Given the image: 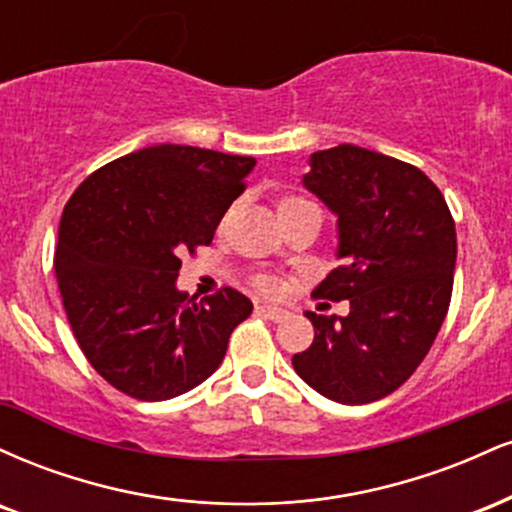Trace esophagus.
Wrapping results in <instances>:
<instances>
[{
    "label": "esophagus",
    "mask_w": 512,
    "mask_h": 512,
    "mask_svg": "<svg viewBox=\"0 0 512 512\" xmlns=\"http://www.w3.org/2000/svg\"><path fill=\"white\" fill-rule=\"evenodd\" d=\"M257 313L264 315L267 320H272V322H284L286 317H289V310L276 308V305H257Z\"/></svg>",
    "instance_id": "34e87169"
}]
</instances>
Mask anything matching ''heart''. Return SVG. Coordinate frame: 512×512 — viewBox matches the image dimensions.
<instances>
[{
    "instance_id": "b5f03b06",
    "label": "heart",
    "mask_w": 512,
    "mask_h": 512,
    "mask_svg": "<svg viewBox=\"0 0 512 512\" xmlns=\"http://www.w3.org/2000/svg\"><path fill=\"white\" fill-rule=\"evenodd\" d=\"M303 209H320V207H317L315 202H310L308 197H301V195H284V197H279V202H276L279 219L281 216H289V214H293V211H303ZM255 286L264 293L276 291V281L269 274H257Z\"/></svg>"
}]
</instances>
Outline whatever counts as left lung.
<instances>
[{
    "instance_id": "obj_1",
    "label": "left lung",
    "mask_w": 512,
    "mask_h": 512,
    "mask_svg": "<svg viewBox=\"0 0 512 512\" xmlns=\"http://www.w3.org/2000/svg\"><path fill=\"white\" fill-rule=\"evenodd\" d=\"M303 182L339 216L344 257L315 296L351 308L305 313L315 339L291 363L327 399L375 402L407 383L448 315L455 219L424 170L354 144L310 156Z\"/></svg>"
}]
</instances>
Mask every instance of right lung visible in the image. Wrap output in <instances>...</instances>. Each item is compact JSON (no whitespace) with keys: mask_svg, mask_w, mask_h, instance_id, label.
<instances>
[{"mask_svg":"<svg viewBox=\"0 0 512 512\" xmlns=\"http://www.w3.org/2000/svg\"><path fill=\"white\" fill-rule=\"evenodd\" d=\"M255 158L158 144L105 163L64 204L55 274L76 344L108 385L142 402L192 390L252 313L223 286L175 289L180 257L211 245Z\"/></svg>","mask_w":512,"mask_h":512,"instance_id":"obj_1","label":"right lung"}]
</instances>
